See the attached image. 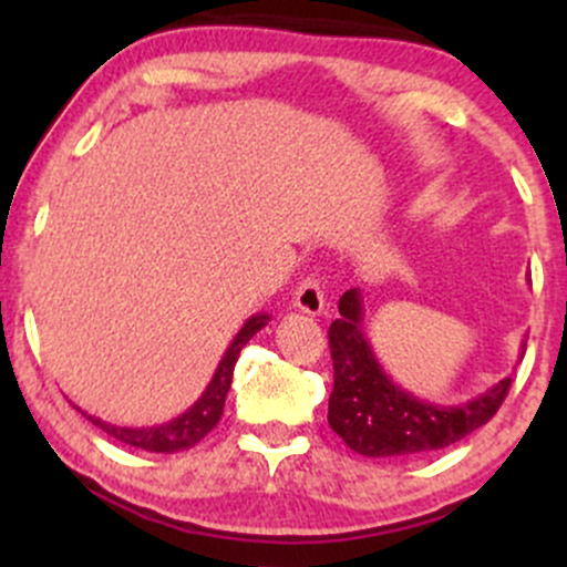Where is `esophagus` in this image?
<instances>
[{
    "label": "esophagus",
    "instance_id": "34e87169",
    "mask_svg": "<svg viewBox=\"0 0 567 567\" xmlns=\"http://www.w3.org/2000/svg\"><path fill=\"white\" fill-rule=\"evenodd\" d=\"M292 306H296L298 311H303V315L309 317H320L324 315V292L320 288V282L311 277H306L301 285L296 288V296H292Z\"/></svg>",
    "mask_w": 567,
    "mask_h": 567
}]
</instances>
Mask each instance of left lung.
<instances>
[{
    "label": "left lung",
    "instance_id": "left-lung-1",
    "mask_svg": "<svg viewBox=\"0 0 567 567\" xmlns=\"http://www.w3.org/2000/svg\"><path fill=\"white\" fill-rule=\"evenodd\" d=\"M338 315L328 330L336 375L328 424L354 453L392 458L442 451L485 426L509 392L512 375H504L472 400L451 405L408 392L392 381L370 347L365 296L360 288L343 292Z\"/></svg>",
    "mask_w": 567,
    "mask_h": 567
}]
</instances>
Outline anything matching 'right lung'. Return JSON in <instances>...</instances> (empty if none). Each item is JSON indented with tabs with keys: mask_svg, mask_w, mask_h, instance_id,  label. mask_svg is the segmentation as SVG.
<instances>
[{
	"mask_svg": "<svg viewBox=\"0 0 567 567\" xmlns=\"http://www.w3.org/2000/svg\"><path fill=\"white\" fill-rule=\"evenodd\" d=\"M271 317L261 311V315L247 317L239 333L231 338V343L226 347L224 357H220L216 373H213L210 383L205 386V392L197 396L192 408H186L184 413L175 415V419L167 421V424H154V426H116L109 424V421L95 419V415H87L82 410V415H87V421H93L97 429L109 434V437L120 440L122 445H133L141 447V451H152V453H178V451H188L194 447L202 437L216 429V424L224 415V402L226 394H229L231 386V375H234V365L239 360V351L258 330L269 322ZM80 410V408H76Z\"/></svg>",
	"mask_w": 567,
	"mask_h": 567,
	"instance_id": "obj_1",
	"label": "right lung"
}]
</instances>
